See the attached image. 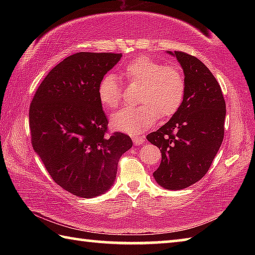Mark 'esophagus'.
Wrapping results in <instances>:
<instances>
[{
    "label": "esophagus",
    "instance_id": "34e87169",
    "mask_svg": "<svg viewBox=\"0 0 255 255\" xmlns=\"http://www.w3.org/2000/svg\"><path fill=\"white\" fill-rule=\"evenodd\" d=\"M132 141L134 143V145H140L144 142V137H133Z\"/></svg>",
    "mask_w": 255,
    "mask_h": 255
}]
</instances>
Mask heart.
<instances>
[{"label": "heart", "instance_id": "obj_1", "mask_svg": "<svg viewBox=\"0 0 255 255\" xmlns=\"http://www.w3.org/2000/svg\"><path fill=\"white\" fill-rule=\"evenodd\" d=\"M129 84L140 85L137 107H125L111 117L112 127L118 131L137 134L147 130L158 117L167 118L181 106L185 94V79L175 67L164 66L147 57L129 62L123 70ZM101 104L114 110L121 102L122 88L115 75L103 77L97 89Z\"/></svg>", "mask_w": 255, "mask_h": 255}]
</instances>
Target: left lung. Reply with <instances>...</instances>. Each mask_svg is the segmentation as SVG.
Returning <instances> with one entry per match:
<instances>
[{"instance_id": "8db88e82", "label": "left lung", "mask_w": 255, "mask_h": 255, "mask_svg": "<svg viewBox=\"0 0 255 255\" xmlns=\"http://www.w3.org/2000/svg\"><path fill=\"white\" fill-rule=\"evenodd\" d=\"M167 53L183 69L185 94L170 121L147 139L162 154L153 173L156 183L177 191L208 172L224 140L226 103L217 80L199 59L182 51Z\"/></svg>"}]
</instances>
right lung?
Wrapping results in <instances>:
<instances>
[{"instance_id": "add662e5", "label": "right lung", "mask_w": 255, "mask_h": 255, "mask_svg": "<svg viewBox=\"0 0 255 255\" xmlns=\"http://www.w3.org/2000/svg\"><path fill=\"white\" fill-rule=\"evenodd\" d=\"M122 53L78 52L47 74L30 103L31 144L59 186L96 197L116 178L119 158L132 147L123 132L106 136L108 121L97 95L103 77Z\"/></svg>"}]
</instances>
